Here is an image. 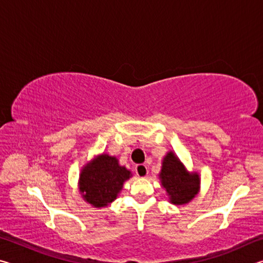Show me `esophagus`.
<instances>
[{
    "label": "esophagus",
    "mask_w": 263,
    "mask_h": 263,
    "mask_svg": "<svg viewBox=\"0 0 263 263\" xmlns=\"http://www.w3.org/2000/svg\"><path fill=\"white\" fill-rule=\"evenodd\" d=\"M136 173L138 176L140 177H146L148 175V169H147V166L146 164H137L136 166Z\"/></svg>",
    "instance_id": "esophagus-1"
}]
</instances>
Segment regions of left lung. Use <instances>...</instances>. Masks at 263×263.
I'll list each match as a JSON object with an SVG mask.
<instances>
[{
	"label": "left lung",
	"mask_w": 263,
	"mask_h": 263,
	"mask_svg": "<svg viewBox=\"0 0 263 263\" xmlns=\"http://www.w3.org/2000/svg\"><path fill=\"white\" fill-rule=\"evenodd\" d=\"M159 179L166 190L169 202L184 205L193 201L201 189V177L197 172H189L179 157L169 151L161 162Z\"/></svg>",
	"instance_id": "8db88e82"
}]
</instances>
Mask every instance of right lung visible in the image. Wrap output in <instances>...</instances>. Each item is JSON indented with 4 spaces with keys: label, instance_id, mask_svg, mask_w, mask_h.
I'll return each mask as SVG.
<instances>
[{
    "label": "right lung",
    "instance_id": "1",
    "mask_svg": "<svg viewBox=\"0 0 263 263\" xmlns=\"http://www.w3.org/2000/svg\"><path fill=\"white\" fill-rule=\"evenodd\" d=\"M130 177L131 171L119 164L117 158L102 153L82 167L78 183L80 194L92 208H105L117 198Z\"/></svg>",
    "mask_w": 263,
    "mask_h": 263
}]
</instances>
